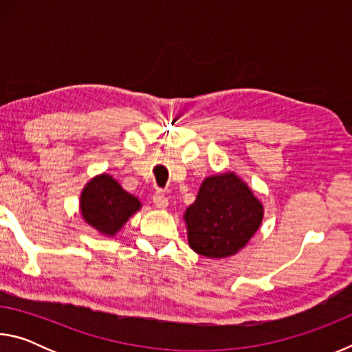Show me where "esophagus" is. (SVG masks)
I'll return each instance as SVG.
<instances>
[{
	"label": "esophagus",
	"mask_w": 352,
	"mask_h": 352,
	"mask_svg": "<svg viewBox=\"0 0 352 352\" xmlns=\"http://www.w3.org/2000/svg\"><path fill=\"white\" fill-rule=\"evenodd\" d=\"M152 199H153V205L157 206L158 210H166V208H168V205H169L168 197H166L162 190H157V192L153 194Z\"/></svg>",
	"instance_id": "esophagus-1"
}]
</instances>
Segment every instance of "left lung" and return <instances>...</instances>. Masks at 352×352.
Returning <instances> with one entry per match:
<instances>
[{
  "instance_id": "8db88e82",
  "label": "left lung",
  "mask_w": 352,
  "mask_h": 352,
  "mask_svg": "<svg viewBox=\"0 0 352 352\" xmlns=\"http://www.w3.org/2000/svg\"><path fill=\"white\" fill-rule=\"evenodd\" d=\"M262 219L264 205L231 170L206 177L197 199L183 214L189 247L210 259L241 252L259 230Z\"/></svg>"
}]
</instances>
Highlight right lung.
Listing matches in <instances>:
<instances>
[{"label": "right lung", "instance_id": "add662e5", "mask_svg": "<svg viewBox=\"0 0 352 352\" xmlns=\"http://www.w3.org/2000/svg\"><path fill=\"white\" fill-rule=\"evenodd\" d=\"M141 206L140 199L107 172L87 182L79 199L83 222L105 237H115Z\"/></svg>", "mask_w": 352, "mask_h": 352}]
</instances>
